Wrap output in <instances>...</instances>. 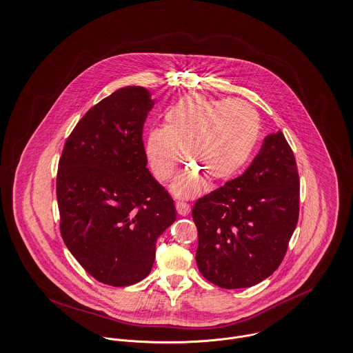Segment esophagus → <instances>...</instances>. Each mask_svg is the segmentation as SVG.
Listing matches in <instances>:
<instances>
[{
	"label": "esophagus",
	"mask_w": 353,
	"mask_h": 353,
	"mask_svg": "<svg viewBox=\"0 0 353 353\" xmlns=\"http://www.w3.org/2000/svg\"><path fill=\"white\" fill-rule=\"evenodd\" d=\"M176 210H177V214L181 215V216H187L191 211V207L184 203V201H176Z\"/></svg>",
	"instance_id": "34e87169"
}]
</instances>
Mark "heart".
<instances>
[{"instance_id": "heart-1", "label": "heart", "mask_w": 353, "mask_h": 353, "mask_svg": "<svg viewBox=\"0 0 353 353\" xmlns=\"http://www.w3.org/2000/svg\"><path fill=\"white\" fill-rule=\"evenodd\" d=\"M257 111L243 100L208 99L190 93L163 115V128L153 127L145 138V154L154 177L169 179L179 162L191 161L173 180L179 197L203 192L205 177L223 181L246 163L260 138Z\"/></svg>"}]
</instances>
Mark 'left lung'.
Listing matches in <instances>:
<instances>
[{"mask_svg": "<svg viewBox=\"0 0 353 353\" xmlns=\"http://www.w3.org/2000/svg\"><path fill=\"white\" fill-rule=\"evenodd\" d=\"M299 216V176L281 131L267 135L249 168L195 203L196 264L221 288L252 287L284 259Z\"/></svg>", "mask_w": 353, "mask_h": 353, "instance_id": "1", "label": "left lung"}]
</instances>
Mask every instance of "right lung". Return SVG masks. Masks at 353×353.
<instances>
[{
  "label": "right lung",
  "instance_id": "add662e5",
  "mask_svg": "<svg viewBox=\"0 0 353 353\" xmlns=\"http://www.w3.org/2000/svg\"><path fill=\"white\" fill-rule=\"evenodd\" d=\"M153 105L142 86L114 92L79 120L59 159L62 238L88 274L114 287L150 274L158 236L177 215L146 168L142 132Z\"/></svg>",
  "mask_w": 353,
  "mask_h": 353
}]
</instances>
